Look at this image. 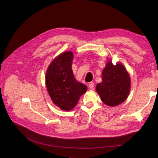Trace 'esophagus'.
<instances>
[{"mask_svg":"<svg viewBox=\"0 0 158 158\" xmlns=\"http://www.w3.org/2000/svg\"><path fill=\"white\" fill-rule=\"evenodd\" d=\"M89 87L90 88V89H94V87H95V84H94V82H89Z\"/></svg>","mask_w":158,"mask_h":158,"instance_id":"1","label":"esophagus"}]
</instances>
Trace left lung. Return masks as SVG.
Wrapping results in <instances>:
<instances>
[{
	"instance_id": "left-lung-1",
	"label": "left lung",
	"mask_w": 158,
	"mask_h": 158,
	"mask_svg": "<svg viewBox=\"0 0 158 158\" xmlns=\"http://www.w3.org/2000/svg\"><path fill=\"white\" fill-rule=\"evenodd\" d=\"M130 88V77L124 66L107 63L102 71V82L96 86L102 101L109 106H117L126 100Z\"/></svg>"
}]
</instances>
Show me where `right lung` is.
<instances>
[{"mask_svg":"<svg viewBox=\"0 0 158 158\" xmlns=\"http://www.w3.org/2000/svg\"><path fill=\"white\" fill-rule=\"evenodd\" d=\"M72 52L60 55L49 65L46 73V86L54 104L64 111H70L85 94L86 86L77 81L73 76Z\"/></svg>","mask_w":158,"mask_h":158,"instance_id":"1","label":"right lung"}]
</instances>
